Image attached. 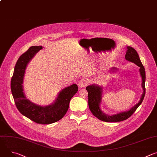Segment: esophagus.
<instances>
[{"label": "esophagus", "instance_id": "obj_1", "mask_svg": "<svg viewBox=\"0 0 157 157\" xmlns=\"http://www.w3.org/2000/svg\"><path fill=\"white\" fill-rule=\"evenodd\" d=\"M87 84V81L85 79H81L79 81V87H85Z\"/></svg>", "mask_w": 157, "mask_h": 157}]
</instances>
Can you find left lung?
Returning <instances> with one entry per match:
<instances>
[{"mask_svg": "<svg viewBox=\"0 0 157 157\" xmlns=\"http://www.w3.org/2000/svg\"><path fill=\"white\" fill-rule=\"evenodd\" d=\"M125 58L127 60L137 64L138 66L140 67V76L142 79V86L144 90V93L141 96L140 101L132 107L130 110L122 113H118L115 115L113 116H109L102 113L100 108V103L102 99V89L101 87L93 84L90 85L86 87V89L88 93V105L89 109H90L92 114L97 117L98 119L108 122H121L124 120L127 119L129 118L133 113L136 110V109L139 107V106L142 104L145 94V71L144 66H143L139 56L137 52V51L133 48L131 47H127V52L125 56ZM117 70L116 68H113V70Z\"/></svg>", "mask_w": 157, "mask_h": 157, "instance_id": "left-lung-1", "label": "left lung"}]
</instances>
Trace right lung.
I'll return each instance as SVG.
<instances>
[{"label":"right lung","instance_id":"obj_1","mask_svg":"<svg viewBox=\"0 0 157 157\" xmlns=\"http://www.w3.org/2000/svg\"><path fill=\"white\" fill-rule=\"evenodd\" d=\"M43 47L33 46L22 54L17 61L11 79V91L20 113L32 121L41 124H50L61 119L69 108L71 99L78 92L76 84L62 89L55 102L48 106L36 105L28 99L24 94L23 81L26 67L35 55Z\"/></svg>","mask_w":157,"mask_h":157}]
</instances>
